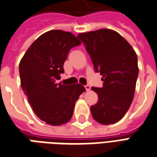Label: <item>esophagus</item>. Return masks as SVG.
I'll return each mask as SVG.
<instances>
[{
    "label": "esophagus",
    "instance_id": "esophagus-1",
    "mask_svg": "<svg viewBox=\"0 0 157 157\" xmlns=\"http://www.w3.org/2000/svg\"><path fill=\"white\" fill-rule=\"evenodd\" d=\"M84 87H85V90H86V91H89L90 90V85H85Z\"/></svg>",
    "mask_w": 157,
    "mask_h": 157
}]
</instances>
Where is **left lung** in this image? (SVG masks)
I'll list each match as a JSON object with an SVG mask.
<instances>
[{
	"instance_id": "1",
	"label": "left lung",
	"mask_w": 157,
	"mask_h": 157,
	"mask_svg": "<svg viewBox=\"0 0 157 157\" xmlns=\"http://www.w3.org/2000/svg\"><path fill=\"white\" fill-rule=\"evenodd\" d=\"M90 56L95 72L102 75V88L92 87L98 101L91 105L94 119L104 125L123 118L134 99L139 74L137 55L117 32L108 29L78 34Z\"/></svg>"
}]
</instances>
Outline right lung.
<instances>
[{
  "instance_id": "right-lung-1",
  "label": "right lung",
  "mask_w": 157,
  "mask_h": 157,
  "mask_svg": "<svg viewBox=\"0 0 157 157\" xmlns=\"http://www.w3.org/2000/svg\"><path fill=\"white\" fill-rule=\"evenodd\" d=\"M81 42L70 32L50 30L41 34L21 59V86L36 116L47 124L60 126L73 117L75 102L85 88L79 84H56L64 73L70 49Z\"/></svg>"
}]
</instances>
